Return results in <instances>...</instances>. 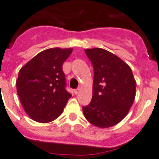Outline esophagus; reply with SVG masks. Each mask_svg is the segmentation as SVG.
Masks as SVG:
<instances>
[{
    "mask_svg": "<svg viewBox=\"0 0 159 159\" xmlns=\"http://www.w3.org/2000/svg\"><path fill=\"white\" fill-rule=\"evenodd\" d=\"M80 90H81V89H80V88H78V89H75V92H75V95H78V94L79 93V92H80Z\"/></svg>",
    "mask_w": 159,
    "mask_h": 159,
    "instance_id": "34e87169",
    "label": "esophagus"
}]
</instances>
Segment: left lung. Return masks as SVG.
I'll return each instance as SVG.
<instances>
[{"mask_svg": "<svg viewBox=\"0 0 159 159\" xmlns=\"http://www.w3.org/2000/svg\"><path fill=\"white\" fill-rule=\"evenodd\" d=\"M94 69L92 98L82 108L92 125L107 128L127 115L136 95L131 68L116 55L102 48L84 50Z\"/></svg>", "mask_w": 159, "mask_h": 159, "instance_id": "8db88e82", "label": "left lung"}]
</instances>
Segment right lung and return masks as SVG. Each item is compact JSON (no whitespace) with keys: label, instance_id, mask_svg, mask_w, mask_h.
Wrapping results in <instances>:
<instances>
[{"label":"right lung","instance_id":"add662e5","mask_svg":"<svg viewBox=\"0 0 159 159\" xmlns=\"http://www.w3.org/2000/svg\"><path fill=\"white\" fill-rule=\"evenodd\" d=\"M72 48H50L39 53L18 72L17 92L24 110L39 123H49L62 114L71 97L65 89L62 66Z\"/></svg>","mask_w":159,"mask_h":159}]
</instances>
